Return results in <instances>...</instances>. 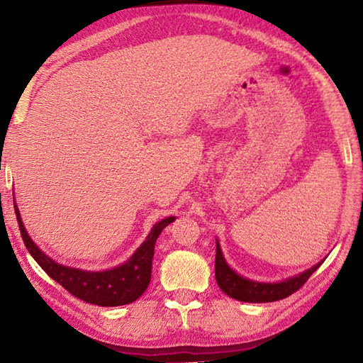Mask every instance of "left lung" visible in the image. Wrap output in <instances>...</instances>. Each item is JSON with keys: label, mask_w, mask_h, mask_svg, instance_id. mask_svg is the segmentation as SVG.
I'll list each match as a JSON object with an SVG mask.
<instances>
[{"label": "left lung", "mask_w": 363, "mask_h": 363, "mask_svg": "<svg viewBox=\"0 0 363 363\" xmlns=\"http://www.w3.org/2000/svg\"><path fill=\"white\" fill-rule=\"evenodd\" d=\"M323 264L313 265L312 268L306 269L304 273H301L290 279H285L282 282H256L246 277L237 274L233 268H230L220 248V243L217 240V254H215V279H217L218 287L226 293L228 296L243 301V303H273V301H279L290 296L291 293L299 290L306 281L309 279L313 272H317V268Z\"/></svg>", "instance_id": "8db88e82"}]
</instances>
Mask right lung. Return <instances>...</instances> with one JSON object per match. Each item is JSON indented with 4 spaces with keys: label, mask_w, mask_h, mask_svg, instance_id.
I'll use <instances>...</instances> for the list:
<instances>
[{
    "label": "right lung",
    "mask_w": 363,
    "mask_h": 363,
    "mask_svg": "<svg viewBox=\"0 0 363 363\" xmlns=\"http://www.w3.org/2000/svg\"><path fill=\"white\" fill-rule=\"evenodd\" d=\"M13 207L23 242H25L29 254L42 267L43 272L51 279L62 285L73 296L101 307L125 306L134 303L135 299L143 295V291L148 289V284L151 281V265L157 237L164 228L174 221V217H168L156 223L148 237H146V240L140 245V248L123 265L106 269V272H86V269L59 265L57 262L45 256V252L30 240L25 226H23L17 204L13 203Z\"/></svg>",
    "instance_id": "add662e5"
}]
</instances>
